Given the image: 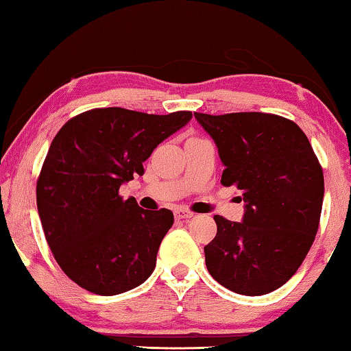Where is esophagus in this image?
<instances>
[{
  "label": "esophagus",
  "mask_w": 351,
  "mask_h": 351,
  "mask_svg": "<svg viewBox=\"0 0 351 351\" xmlns=\"http://www.w3.org/2000/svg\"><path fill=\"white\" fill-rule=\"evenodd\" d=\"M174 215H176V219H191L193 217V213L185 208H177L174 210Z\"/></svg>",
  "instance_id": "34e87169"
}]
</instances>
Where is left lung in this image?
Wrapping results in <instances>:
<instances>
[{"mask_svg": "<svg viewBox=\"0 0 351 351\" xmlns=\"http://www.w3.org/2000/svg\"><path fill=\"white\" fill-rule=\"evenodd\" d=\"M195 118L219 148L222 185L237 186L246 201L243 222L214 215L217 234L204 246L206 267L237 294H268L291 280L315 241L323 167L305 132L280 114L195 112Z\"/></svg>", "mask_w": 351, "mask_h": 351, "instance_id": "obj_1", "label": "left lung"}]
</instances>
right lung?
<instances>
[{
  "mask_svg": "<svg viewBox=\"0 0 351 351\" xmlns=\"http://www.w3.org/2000/svg\"><path fill=\"white\" fill-rule=\"evenodd\" d=\"M190 119L191 112L93 108L56 134L38 176V213L52 256L83 289L121 294L155 270L174 214L138 208L119 186L142 176L143 161Z\"/></svg>",
  "mask_w": 351,
  "mask_h": 351,
  "instance_id": "1",
  "label": "right lung"
}]
</instances>
